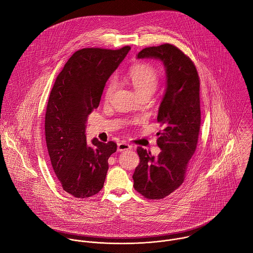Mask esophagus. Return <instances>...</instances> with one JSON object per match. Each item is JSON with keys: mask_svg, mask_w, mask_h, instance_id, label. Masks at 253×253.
Instances as JSON below:
<instances>
[{"mask_svg": "<svg viewBox=\"0 0 253 253\" xmlns=\"http://www.w3.org/2000/svg\"><path fill=\"white\" fill-rule=\"evenodd\" d=\"M132 146L125 143V142H121L117 145V151L118 152H123V151H127V150H131Z\"/></svg>", "mask_w": 253, "mask_h": 253, "instance_id": "obj_1", "label": "esophagus"}]
</instances>
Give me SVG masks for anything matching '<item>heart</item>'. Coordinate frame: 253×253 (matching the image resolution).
Listing matches in <instances>:
<instances>
[{"instance_id":"heart-1","label":"heart","mask_w":253,"mask_h":253,"mask_svg":"<svg viewBox=\"0 0 253 253\" xmlns=\"http://www.w3.org/2000/svg\"><path fill=\"white\" fill-rule=\"evenodd\" d=\"M129 80L139 96H151L160 83L158 71L149 64L134 66L129 72ZM117 86V79L111 78L105 87V98H109Z\"/></svg>"}]
</instances>
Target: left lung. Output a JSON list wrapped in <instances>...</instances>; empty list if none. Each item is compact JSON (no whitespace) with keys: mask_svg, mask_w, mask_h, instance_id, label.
Wrapping results in <instances>:
<instances>
[{"mask_svg":"<svg viewBox=\"0 0 253 253\" xmlns=\"http://www.w3.org/2000/svg\"><path fill=\"white\" fill-rule=\"evenodd\" d=\"M137 59L162 61L167 75L158 113V122L164 125V130L157 134L162 152L155 158L138 147L140 164L133 174L134 188L140 194L148 199H162L182 184L197 147L201 123L199 76L190 58L169 43L145 48Z\"/></svg>","mask_w":253,"mask_h":253,"instance_id":"8db88e82","label":"left lung"}]
</instances>
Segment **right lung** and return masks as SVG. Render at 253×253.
Returning a JSON list of instances; mask_svg holds the SVG:
<instances>
[{
    "label": "right lung",
    "mask_w": 253,
    "mask_h": 253,
    "mask_svg": "<svg viewBox=\"0 0 253 253\" xmlns=\"http://www.w3.org/2000/svg\"><path fill=\"white\" fill-rule=\"evenodd\" d=\"M84 48L57 76L45 114V138L53 170L62 188L76 198L98 193L117 145L96 138L86 144L85 121L98 107L105 84L130 51Z\"/></svg>",
    "instance_id": "obj_1"
}]
</instances>
